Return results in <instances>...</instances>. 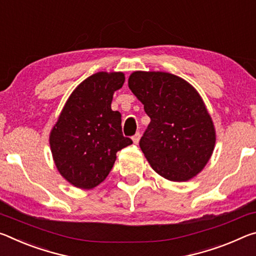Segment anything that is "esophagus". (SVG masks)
I'll list each match as a JSON object with an SVG mask.
<instances>
[{
    "label": "esophagus",
    "mask_w": 256,
    "mask_h": 256,
    "mask_svg": "<svg viewBox=\"0 0 256 256\" xmlns=\"http://www.w3.org/2000/svg\"><path fill=\"white\" fill-rule=\"evenodd\" d=\"M140 132H136L135 135L132 136L134 144H138V142H140Z\"/></svg>",
    "instance_id": "esophagus-1"
}]
</instances>
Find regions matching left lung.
Returning <instances> with one entry per match:
<instances>
[{"label":"left lung","instance_id":"left-lung-1","mask_svg":"<svg viewBox=\"0 0 256 256\" xmlns=\"http://www.w3.org/2000/svg\"><path fill=\"white\" fill-rule=\"evenodd\" d=\"M128 86L150 118L140 146L153 170L171 182L195 177L216 144L214 126L198 90L161 71H135Z\"/></svg>","mask_w":256,"mask_h":256}]
</instances>
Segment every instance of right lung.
Masks as SVG:
<instances>
[{"label": "right lung", "instance_id": "1", "mask_svg": "<svg viewBox=\"0 0 256 256\" xmlns=\"http://www.w3.org/2000/svg\"><path fill=\"white\" fill-rule=\"evenodd\" d=\"M124 82L122 72L92 74L72 92L52 129L54 163L74 187L100 185L110 174L116 152L132 144L122 135L120 112L111 108L113 94Z\"/></svg>", "mask_w": 256, "mask_h": 256}]
</instances>
